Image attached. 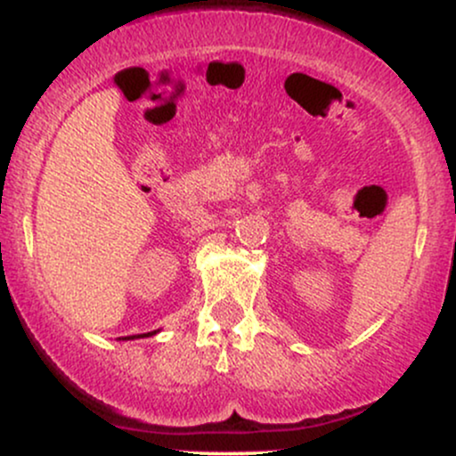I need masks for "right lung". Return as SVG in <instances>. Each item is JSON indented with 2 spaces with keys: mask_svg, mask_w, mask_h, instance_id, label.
<instances>
[{
  "mask_svg": "<svg viewBox=\"0 0 456 456\" xmlns=\"http://www.w3.org/2000/svg\"><path fill=\"white\" fill-rule=\"evenodd\" d=\"M151 334H156V330H154V332H148V334H137V337H122V341H130V338H143V337H151Z\"/></svg>",
  "mask_w": 456,
  "mask_h": 456,
  "instance_id": "right-lung-1",
  "label": "right lung"
}]
</instances>
